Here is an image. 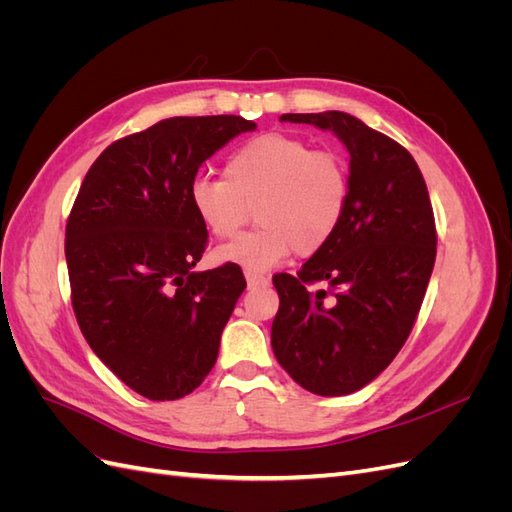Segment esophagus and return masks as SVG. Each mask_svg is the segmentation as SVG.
<instances>
[{
	"label": "esophagus",
	"instance_id": "34e87169",
	"mask_svg": "<svg viewBox=\"0 0 512 512\" xmlns=\"http://www.w3.org/2000/svg\"><path fill=\"white\" fill-rule=\"evenodd\" d=\"M245 280H247V286L250 288H256V286H267L269 284V277L262 275V273H256V271H245Z\"/></svg>",
	"mask_w": 512,
	"mask_h": 512
}]
</instances>
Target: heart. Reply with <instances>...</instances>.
<instances>
[{
    "label": "heart",
    "instance_id": "b5f03b06",
    "mask_svg": "<svg viewBox=\"0 0 512 512\" xmlns=\"http://www.w3.org/2000/svg\"><path fill=\"white\" fill-rule=\"evenodd\" d=\"M190 198L198 220L222 241L235 239L254 209L260 226L215 258L269 269L292 252L314 256L335 237L350 200V168L335 151L267 132L232 153L224 177L198 179Z\"/></svg>",
    "mask_w": 512,
    "mask_h": 512
}]
</instances>
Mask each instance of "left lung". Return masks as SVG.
Masks as SVG:
<instances>
[{"label": "left lung", "instance_id": "obj_1", "mask_svg": "<svg viewBox=\"0 0 512 512\" xmlns=\"http://www.w3.org/2000/svg\"><path fill=\"white\" fill-rule=\"evenodd\" d=\"M282 121L339 136L350 153V200L335 237L297 277L273 275L280 309L271 346L305 391L348 395L389 367L412 333L436 262L433 207L410 151L361 119L324 111Z\"/></svg>", "mask_w": 512, "mask_h": 512}]
</instances>
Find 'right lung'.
Returning a JSON list of instances; mask_svg holds the SVG:
<instances>
[{"label": "right lung", "instance_id": "right-lung-1", "mask_svg": "<svg viewBox=\"0 0 512 512\" xmlns=\"http://www.w3.org/2000/svg\"><path fill=\"white\" fill-rule=\"evenodd\" d=\"M254 121L170 117L108 145L66 224L70 299L87 344L132 391L190 395L215 365L245 290L239 265L194 273L207 228L192 207L200 164Z\"/></svg>", "mask_w": 512, "mask_h": 512}]
</instances>
